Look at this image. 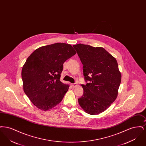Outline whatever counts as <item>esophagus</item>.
Here are the masks:
<instances>
[{"label": "esophagus", "instance_id": "1", "mask_svg": "<svg viewBox=\"0 0 146 146\" xmlns=\"http://www.w3.org/2000/svg\"><path fill=\"white\" fill-rule=\"evenodd\" d=\"M72 86H73V87H76V86H77V85H76V83L72 84Z\"/></svg>", "mask_w": 146, "mask_h": 146}]
</instances>
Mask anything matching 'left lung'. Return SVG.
Here are the masks:
<instances>
[{
  "label": "left lung",
  "mask_w": 146,
  "mask_h": 146,
  "mask_svg": "<svg viewBox=\"0 0 146 146\" xmlns=\"http://www.w3.org/2000/svg\"><path fill=\"white\" fill-rule=\"evenodd\" d=\"M83 64L88 83L82 85L83 96L78 98L86 113L97 115L106 111L117 97L121 75L116 59L104 48L79 44L73 45Z\"/></svg>",
  "instance_id": "8db88e82"
}]
</instances>
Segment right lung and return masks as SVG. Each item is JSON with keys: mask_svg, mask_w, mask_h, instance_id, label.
<instances>
[{"mask_svg": "<svg viewBox=\"0 0 146 146\" xmlns=\"http://www.w3.org/2000/svg\"><path fill=\"white\" fill-rule=\"evenodd\" d=\"M76 54L72 46L58 43L36 49L22 69L23 91L33 104L46 111L58 104L69 89L60 81L63 64Z\"/></svg>", "mask_w": 146, "mask_h": 146, "instance_id": "obj_1", "label": "right lung"}]
</instances>
